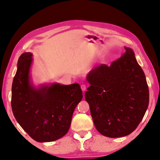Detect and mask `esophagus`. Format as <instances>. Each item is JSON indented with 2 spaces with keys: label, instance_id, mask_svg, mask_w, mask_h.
Instances as JSON below:
<instances>
[{
  "label": "esophagus",
  "instance_id": "34e87169",
  "mask_svg": "<svg viewBox=\"0 0 160 160\" xmlns=\"http://www.w3.org/2000/svg\"><path fill=\"white\" fill-rule=\"evenodd\" d=\"M81 88H82V91H83V92H84V91L86 90V89H87V84H82V85H81Z\"/></svg>",
  "mask_w": 160,
  "mask_h": 160
}]
</instances>
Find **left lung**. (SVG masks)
Instances as JSON below:
<instances>
[{
	"instance_id": "left-lung-1",
	"label": "left lung",
	"mask_w": 160,
	"mask_h": 160,
	"mask_svg": "<svg viewBox=\"0 0 160 160\" xmlns=\"http://www.w3.org/2000/svg\"><path fill=\"white\" fill-rule=\"evenodd\" d=\"M125 52L110 66L101 64L88 73L85 92L94 124L100 134L119 138L132 132L143 119L149 102L145 74L134 52Z\"/></svg>"
}]
</instances>
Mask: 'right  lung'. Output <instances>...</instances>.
Instances as JSON below:
<instances>
[{"label": "right lung", "mask_w": 160, "mask_h": 160, "mask_svg": "<svg viewBox=\"0 0 160 160\" xmlns=\"http://www.w3.org/2000/svg\"><path fill=\"white\" fill-rule=\"evenodd\" d=\"M32 54L19 57L12 88V108L17 122L38 142L60 139L68 131L76 107L82 100V89L77 83H58L36 88L30 82Z\"/></svg>", "instance_id": "1"}]
</instances>
